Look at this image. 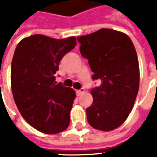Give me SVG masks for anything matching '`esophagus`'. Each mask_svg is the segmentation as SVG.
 I'll return each instance as SVG.
<instances>
[{
    "label": "esophagus",
    "mask_w": 157,
    "mask_h": 157,
    "mask_svg": "<svg viewBox=\"0 0 157 157\" xmlns=\"http://www.w3.org/2000/svg\"><path fill=\"white\" fill-rule=\"evenodd\" d=\"M84 92H85V90H84V89H83V88L80 89V90H77V91H76V95H77V96H82V94L84 93Z\"/></svg>",
    "instance_id": "obj_1"
}]
</instances>
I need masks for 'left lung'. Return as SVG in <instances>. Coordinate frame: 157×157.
Listing matches in <instances>:
<instances>
[{
	"instance_id": "obj_1",
	"label": "left lung",
	"mask_w": 157,
	"mask_h": 157,
	"mask_svg": "<svg viewBox=\"0 0 157 157\" xmlns=\"http://www.w3.org/2000/svg\"><path fill=\"white\" fill-rule=\"evenodd\" d=\"M80 52L88 59L93 80L102 84L92 89V104L86 109L92 128L111 131L127 119L135 104L140 86L136 50L127 34L102 29L77 37Z\"/></svg>"
}]
</instances>
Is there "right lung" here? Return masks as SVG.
Masks as SVG:
<instances>
[{
  "label": "right lung",
  "mask_w": 157,
  "mask_h": 157,
  "mask_svg": "<svg viewBox=\"0 0 157 157\" xmlns=\"http://www.w3.org/2000/svg\"><path fill=\"white\" fill-rule=\"evenodd\" d=\"M76 45V38L56 39L34 34L22 39L14 52L11 69L13 98L23 118L48 135L64 131L75 98L71 87L56 84L59 61Z\"/></svg>",
  "instance_id": "add662e5"
}]
</instances>
